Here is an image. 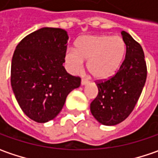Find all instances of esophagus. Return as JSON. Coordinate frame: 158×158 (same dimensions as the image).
Masks as SVG:
<instances>
[{
  "mask_svg": "<svg viewBox=\"0 0 158 158\" xmlns=\"http://www.w3.org/2000/svg\"><path fill=\"white\" fill-rule=\"evenodd\" d=\"M88 82H87V80L85 79H81V86H85V85H86Z\"/></svg>",
  "mask_w": 158,
  "mask_h": 158,
  "instance_id": "obj_1",
  "label": "esophagus"
}]
</instances>
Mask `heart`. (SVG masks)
I'll return each instance as SVG.
<instances>
[{
  "mask_svg": "<svg viewBox=\"0 0 158 158\" xmlns=\"http://www.w3.org/2000/svg\"><path fill=\"white\" fill-rule=\"evenodd\" d=\"M76 50L66 51L65 62L72 72H78L87 61L86 68L96 80H106L117 73L126 54V43L120 36L85 35L75 43Z\"/></svg>",
  "mask_w": 158,
  "mask_h": 158,
  "instance_id": "heart-1",
  "label": "heart"
}]
</instances>
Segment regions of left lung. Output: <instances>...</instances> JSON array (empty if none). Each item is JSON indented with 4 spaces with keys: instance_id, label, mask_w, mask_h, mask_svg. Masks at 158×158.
<instances>
[{
    "instance_id": "8db88e82",
    "label": "left lung",
    "mask_w": 158,
    "mask_h": 158,
    "mask_svg": "<svg viewBox=\"0 0 158 158\" xmlns=\"http://www.w3.org/2000/svg\"><path fill=\"white\" fill-rule=\"evenodd\" d=\"M121 35L127 46L126 58L113 77L97 83L98 94L90 104L92 115L104 126L118 125L131 114L147 79L141 46L127 31Z\"/></svg>"
}]
</instances>
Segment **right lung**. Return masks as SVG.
Listing matches in <instances>:
<instances>
[{
    "instance_id": "1",
    "label": "right lung",
    "mask_w": 158,
    "mask_h": 158,
    "mask_svg": "<svg viewBox=\"0 0 158 158\" xmlns=\"http://www.w3.org/2000/svg\"><path fill=\"white\" fill-rule=\"evenodd\" d=\"M68 39L65 30L43 27L24 37L14 52L12 90L23 112L35 122L54 119L67 95L80 86V78L63 65Z\"/></svg>"
}]
</instances>
